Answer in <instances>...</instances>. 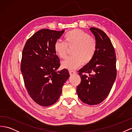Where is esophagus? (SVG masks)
I'll list each match as a JSON object with an SVG mask.
<instances>
[{
    "label": "esophagus",
    "instance_id": "obj_1",
    "mask_svg": "<svg viewBox=\"0 0 132 132\" xmlns=\"http://www.w3.org/2000/svg\"><path fill=\"white\" fill-rule=\"evenodd\" d=\"M77 72L76 71H74V70H69V74L70 75H75V74H76Z\"/></svg>",
    "mask_w": 132,
    "mask_h": 132
}]
</instances>
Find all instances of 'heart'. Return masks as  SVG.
<instances>
[{
	"mask_svg": "<svg viewBox=\"0 0 132 132\" xmlns=\"http://www.w3.org/2000/svg\"><path fill=\"white\" fill-rule=\"evenodd\" d=\"M64 42L56 41L54 49L60 58L66 56L68 46H75L72 51L73 55L67 57L62 62V66L70 70L76 69L83 63L87 64L92 59L97 49L95 38L82 30L76 29L68 32L64 36Z\"/></svg>",
	"mask_w": 132,
	"mask_h": 132,
	"instance_id": "1",
	"label": "heart"
}]
</instances>
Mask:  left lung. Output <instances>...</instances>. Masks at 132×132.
<instances>
[{"label": "left lung", "instance_id": "8db88e82", "mask_svg": "<svg viewBox=\"0 0 132 132\" xmlns=\"http://www.w3.org/2000/svg\"><path fill=\"white\" fill-rule=\"evenodd\" d=\"M97 49L92 59L79 70L81 83L77 86L78 97L84 103L97 105L107 97L117 77L116 56L111 40L104 31L90 28ZM86 73H88L87 76Z\"/></svg>", "mask_w": 132, "mask_h": 132}]
</instances>
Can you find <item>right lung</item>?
Masks as SVG:
<instances>
[{
	"label": "right lung",
	"mask_w": 132,
	"mask_h": 132,
	"mask_svg": "<svg viewBox=\"0 0 132 132\" xmlns=\"http://www.w3.org/2000/svg\"><path fill=\"white\" fill-rule=\"evenodd\" d=\"M64 32L42 29L29 38L22 51L21 70L24 85L32 99L42 106L55 103L69 77L66 69L56 72L60 64L54 49Z\"/></svg>",
	"instance_id": "obj_1"
}]
</instances>
